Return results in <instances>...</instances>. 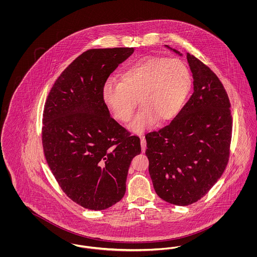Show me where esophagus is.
Instances as JSON below:
<instances>
[{"mask_svg": "<svg viewBox=\"0 0 257 257\" xmlns=\"http://www.w3.org/2000/svg\"><path fill=\"white\" fill-rule=\"evenodd\" d=\"M141 147H142V151L145 152L147 149V141L143 135H141Z\"/></svg>", "mask_w": 257, "mask_h": 257, "instance_id": "obj_1", "label": "esophagus"}]
</instances>
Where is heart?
Masks as SVG:
<instances>
[{
  "label": "heart",
  "mask_w": 257,
  "mask_h": 257,
  "mask_svg": "<svg viewBox=\"0 0 257 257\" xmlns=\"http://www.w3.org/2000/svg\"><path fill=\"white\" fill-rule=\"evenodd\" d=\"M121 83L108 79L102 87V98L112 115L120 122L131 120L140 103L143 106L130 125L142 132L174 119L182 110L191 89L192 76L178 59L146 57L127 66Z\"/></svg>",
  "instance_id": "1"
}]
</instances>
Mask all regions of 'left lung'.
Segmentation results:
<instances>
[{
    "mask_svg": "<svg viewBox=\"0 0 257 257\" xmlns=\"http://www.w3.org/2000/svg\"><path fill=\"white\" fill-rule=\"evenodd\" d=\"M187 60L193 94L168 126L146 134L154 190L165 201L179 206L195 203L220 179L232 136L230 101L220 79L194 55L187 53Z\"/></svg>",
    "mask_w": 257,
    "mask_h": 257,
    "instance_id": "obj_1",
    "label": "left lung"
}]
</instances>
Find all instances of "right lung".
<instances>
[{
	"mask_svg": "<svg viewBox=\"0 0 257 257\" xmlns=\"http://www.w3.org/2000/svg\"><path fill=\"white\" fill-rule=\"evenodd\" d=\"M134 48L87 50L60 75L42 118V146L63 193L89 210H104L122 198L140 138L110 117L102 87Z\"/></svg>",
	"mask_w": 257,
	"mask_h": 257,
	"instance_id": "obj_1",
	"label": "right lung"
}]
</instances>
